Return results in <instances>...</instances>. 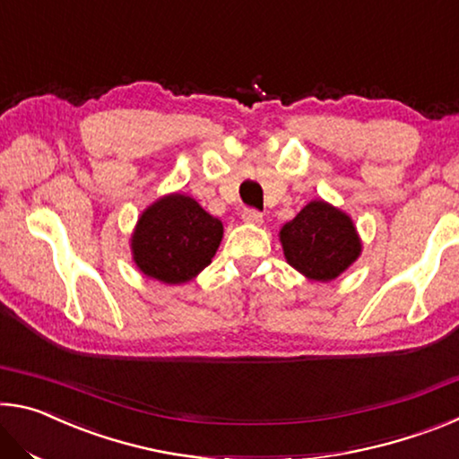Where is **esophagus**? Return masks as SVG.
<instances>
[{
    "label": "esophagus",
    "instance_id": "34e87169",
    "mask_svg": "<svg viewBox=\"0 0 459 459\" xmlns=\"http://www.w3.org/2000/svg\"><path fill=\"white\" fill-rule=\"evenodd\" d=\"M243 221L247 224H263V214L259 211H253V208H247V211L243 212Z\"/></svg>",
    "mask_w": 459,
    "mask_h": 459
}]
</instances>
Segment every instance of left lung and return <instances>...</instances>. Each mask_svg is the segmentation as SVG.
Wrapping results in <instances>:
<instances>
[{
    "label": "left lung",
    "instance_id": "8db88e82",
    "mask_svg": "<svg viewBox=\"0 0 459 459\" xmlns=\"http://www.w3.org/2000/svg\"><path fill=\"white\" fill-rule=\"evenodd\" d=\"M285 261L312 281L328 283L360 257L362 240L344 211L312 200L279 230Z\"/></svg>",
    "mask_w": 459,
    "mask_h": 459
}]
</instances>
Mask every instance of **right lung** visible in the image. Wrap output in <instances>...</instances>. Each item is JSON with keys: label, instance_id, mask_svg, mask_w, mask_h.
Listing matches in <instances>:
<instances>
[{"label": "right lung", "instance_id": "obj_1", "mask_svg": "<svg viewBox=\"0 0 459 459\" xmlns=\"http://www.w3.org/2000/svg\"><path fill=\"white\" fill-rule=\"evenodd\" d=\"M222 222L180 192L145 208L131 235V257L145 277L180 285L212 263L222 240Z\"/></svg>", "mask_w": 459, "mask_h": 459}]
</instances>
